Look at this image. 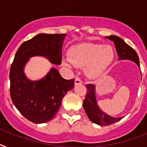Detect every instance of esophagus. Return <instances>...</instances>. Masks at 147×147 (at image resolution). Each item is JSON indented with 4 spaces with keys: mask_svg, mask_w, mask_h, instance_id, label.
I'll return each instance as SVG.
<instances>
[{
    "mask_svg": "<svg viewBox=\"0 0 147 147\" xmlns=\"http://www.w3.org/2000/svg\"><path fill=\"white\" fill-rule=\"evenodd\" d=\"M82 83V81L81 80L80 78H78V77H76V79H75V84L76 85H80Z\"/></svg>",
    "mask_w": 147,
    "mask_h": 147,
    "instance_id": "obj_1",
    "label": "esophagus"
}]
</instances>
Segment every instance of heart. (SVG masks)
Segmentation results:
<instances>
[{
	"label": "heart",
	"mask_w": 147,
	"mask_h": 147,
	"mask_svg": "<svg viewBox=\"0 0 147 147\" xmlns=\"http://www.w3.org/2000/svg\"><path fill=\"white\" fill-rule=\"evenodd\" d=\"M114 48L108 45L85 42L75 46L69 53V60H63V64L85 67V72L90 78L102 75L114 62Z\"/></svg>",
	"instance_id": "b5f03b06"
}]
</instances>
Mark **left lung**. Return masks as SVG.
Returning a JSON list of instances; mask_svg holds the SVG:
<instances>
[{
  "mask_svg": "<svg viewBox=\"0 0 147 147\" xmlns=\"http://www.w3.org/2000/svg\"><path fill=\"white\" fill-rule=\"evenodd\" d=\"M106 38L114 42L116 50L117 52V55L119 56L118 60H132L140 69L138 55L132 47H130L121 38L117 36H109ZM86 88H87V92L83 102V107L85 109L87 116L92 122L100 126H107L116 123L123 118V117H114L109 116L98 107L96 102L95 93H94V85L93 84L86 85Z\"/></svg>",
  "mask_w": 147,
  "mask_h": 147,
  "instance_id": "8db88e82",
  "label": "left lung"
}]
</instances>
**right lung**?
<instances>
[{
  "mask_svg": "<svg viewBox=\"0 0 147 147\" xmlns=\"http://www.w3.org/2000/svg\"><path fill=\"white\" fill-rule=\"evenodd\" d=\"M65 33H41L23 42L17 49L10 70V94L13 105L31 122L51 121L59 109L63 97L74 87L75 79L66 80L55 69L37 82L26 78L24 67L29 58L42 55L52 63L62 62V48Z\"/></svg>",
  "mask_w": 147,
  "mask_h": 147,
  "instance_id": "add662e5",
  "label": "right lung"
}]
</instances>
